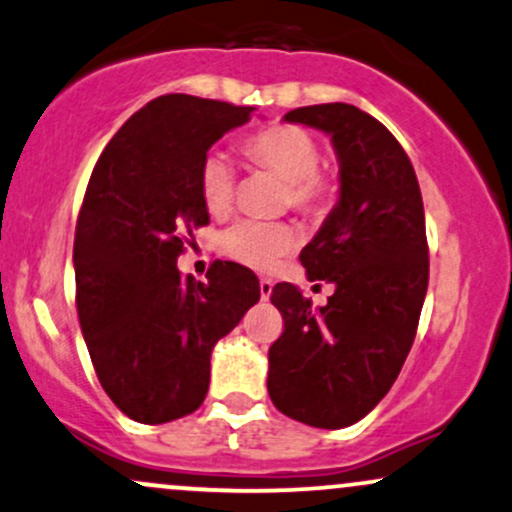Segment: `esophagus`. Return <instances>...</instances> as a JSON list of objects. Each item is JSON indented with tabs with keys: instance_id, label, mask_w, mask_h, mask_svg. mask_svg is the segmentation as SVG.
Returning <instances> with one entry per match:
<instances>
[{
	"instance_id": "34e87169",
	"label": "esophagus",
	"mask_w": 512,
	"mask_h": 512,
	"mask_svg": "<svg viewBox=\"0 0 512 512\" xmlns=\"http://www.w3.org/2000/svg\"><path fill=\"white\" fill-rule=\"evenodd\" d=\"M272 289H274V284L269 279H260V296H262V301H267L269 296H272Z\"/></svg>"
}]
</instances>
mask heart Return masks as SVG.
<instances>
[{
  "instance_id": "obj_1",
  "label": "heart",
  "mask_w": 512,
  "mask_h": 512,
  "mask_svg": "<svg viewBox=\"0 0 512 512\" xmlns=\"http://www.w3.org/2000/svg\"><path fill=\"white\" fill-rule=\"evenodd\" d=\"M243 154L252 166L272 170L286 180V204L301 214L322 216L330 209L337 182L330 173L317 168L320 149L308 129L298 125H274L252 134L243 144ZM236 170L228 156L211 151L199 166V195L209 214L223 216L233 204ZM298 233L284 221H238L219 236V250L231 260L250 269L267 272L279 257L291 252Z\"/></svg>"
}]
</instances>
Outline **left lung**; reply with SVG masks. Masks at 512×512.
I'll return each instance as SVG.
<instances>
[{"label": "left lung", "mask_w": 512, "mask_h": 512, "mask_svg": "<svg viewBox=\"0 0 512 512\" xmlns=\"http://www.w3.org/2000/svg\"><path fill=\"white\" fill-rule=\"evenodd\" d=\"M330 134L339 202L301 252L310 281H332L327 305L293 284L272 303L284 332L269 346L267 390L281 414L315 428L361 421L390 392L414 344L428 289L424 202L409 156L356 105H305L284 115Z\"/></svg>", "instance_id": "8db88e82"}]
</instances>
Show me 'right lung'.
I'll return each instance as SVG.
<instances>
[{
    "instance_id": "right-lung-1",
    "label": "right lung",
    "mask_w": 512,
    "mask_h": 512,
    "mask_svg": "<svg viewBox=\"0 0 512 512\" xmlns=\"http://www.w3.org/2000/svg\"><path fill=\"white\" fill-rule=\"evenodd\" d=\"M252 110L168 93L110 139L88 180L74 236L76 313L115 407L139 424L192 414L209 390L211 349L260 301V281L214 262L182 276L192 228L207 226L199 166Z\"/></svg>"
}]
</instances>
